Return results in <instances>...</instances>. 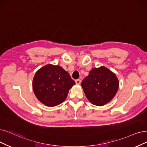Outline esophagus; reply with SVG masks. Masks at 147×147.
Instances as JSON below:
<instances>
[{"label": "esophagus", "instance_id": "esophagus-1", "mask_svg": "<svg viewBox=\"0 0 147 147\" xmlns=\"http://www.w3.org/2000/svg\"><path fill=\"white\" fill-rule=\"evenodd\" d=\"M81 80H75V83H76V84H81Z\"/></svg>", "mask_w": 147, "mask_h": 147}]
</instances>
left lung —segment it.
<instances>
[{
	"label": "left lung",
	"instance_id": "8db88e82",
	"mask_svg": "<svg viewBox=\"0 0 147 147\" xmlns=\"http://www.w3.org/2000/svg\"><path fill=\"white\" fill-rule=\"evenodd\" d=\"M81 86L88 100L93 105L102 106L116 95L119 82L115 73L102 66L90 70Z\"/></svg>",
	"mask_w": 147,
	"mask_h": 147
}]
</instances>
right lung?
Here are the masks:
<instances>
[{
	"instance_id": "add662e5",
	"label": "right lung",
	"mask_w": 147,
	"mask_h": 147,
	"mask_svg": "<svg viewBox=\"0 0 147 147\" xmlns=\"http://www.w3.org/2000/svg\"><path fill=\"white\" fill-rule=\"evenodd\" d=\"M75 84L63 67L48 64L35 74L32 89L39 101L48 107H54L65 101L69 90Z\"/></svg>"
}]
</instances>
